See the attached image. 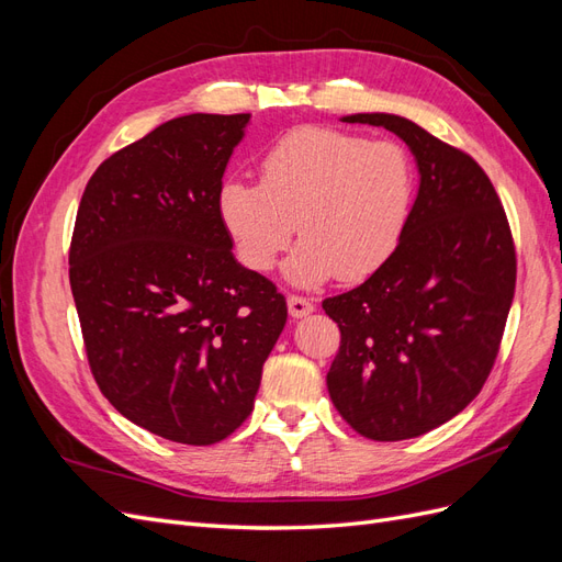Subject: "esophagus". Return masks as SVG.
Returning a JSON list of instances; mask_svg holds the SVG:
<instances>
[{"label":"esophagus","mask_w":562,"mask_h":562,"mask_svg":"<svg viewBox=\"0 0 562 562\" xmlns=\"http://www.w3.org/2000/svg\"><path fill=\"white\" fill-rule=\"evenodd\" d=\"M288 312H291L293 318H302L310 316L314 312V302L310 297H300V295H291L288 297Z\"/></svg>","instance_id":"34e87169"}]
</instances>
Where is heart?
Returning a JSON list of instances; mask_svg holds the SVG:
<instances>
[{
    "label": "heart",
    "instance_id": "obj_1",
    "mask_svg": "<svg viewBox=\"0 0 562 562\" xmlns=\"http://www.w3.org/2000/svg\"><path fill=\"white\" fill-rule=\"evenodd\" d=\"M417 171L394 140L302 126L285 133L260 161V184L225 180L217 213L252 271H269L291 244L285 279L316 288L333 277L361 279L398 248L411 223Z\"/></svg>",
    "mask_w": 562,
    "mask_h": 562
}]
</instances>
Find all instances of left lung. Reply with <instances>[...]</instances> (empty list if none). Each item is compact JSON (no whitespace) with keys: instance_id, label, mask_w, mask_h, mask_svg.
I'll use <instances>...</instances> for the list:
<instances>
[{"instance_id":"left-lung-1","label":"left lung","mask_w":562,"mask_h":562,"mask_svg":"<svg viewBox=\"0 0 562 562\" xmlns=\"http://www.w3.org/2000/svg\"><path fill=\"white\" fill-rule=\"evenodd\" d=\"M413 151L419 190L394 255L349 293L323 300L342 342L328 394L372 440L427 434L479 396L512 310L516 250L483 168L398 114L363 112Z\"/></svg>"}]
</instances>
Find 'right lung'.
Segmentation results:
<instances>
[{
    "instance_id": "right-lung-1",
    "label": "right lung",
    "mask_w": 562,
    "mask_h": 562,
    "mask_svg": "<svg viewBox=\"0 0 562 562\" xmlns=\"http://www.w3.org/2000/svg\"><path fill=\"white\" fill-rule=\"evenodd\" d=\"M250 114H184L105 159L83 190L70 285L93 378L138 427L184 446L252 413L285 326L277 285L234 258L217 192Z\"/></svg>"
}]
</instances>
